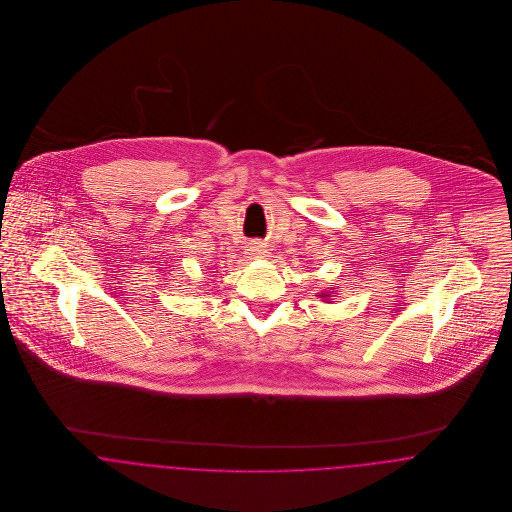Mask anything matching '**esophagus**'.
<instances>
[{
	"label": "esophagus",
	"instance_id": "34e87169",
	"mask_svg": "<svg viewBox=\"0 0 512 512\" xmlns=\"http://www.w3.org/2000/svg\"><path fill=\"white\" fill-rule=\"evenodd\" d=\"M249 251H251V255H255V257H267L268 253L263 242H251V244H249Z\"/></svg>",
	"mask_w": 512,
	"mask_h": 512
}]
</instances>
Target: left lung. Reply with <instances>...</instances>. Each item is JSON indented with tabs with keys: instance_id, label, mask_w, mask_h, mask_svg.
<instances>
[{
	"instance_id": "1",
	"label": "left lung",
	"mask_w": 512,
	"mask_h": 512,
	"mask_svg": "<svg viewBox=\"0 0 512 512\" xmlns=\"http://www.w3.org/2000/svg\"><path fill=\"white\" fill-rule=\"evenodd\" d=\"M322 297H330V295H326V293H322Z\"/></svg>"
}]
</instances>
